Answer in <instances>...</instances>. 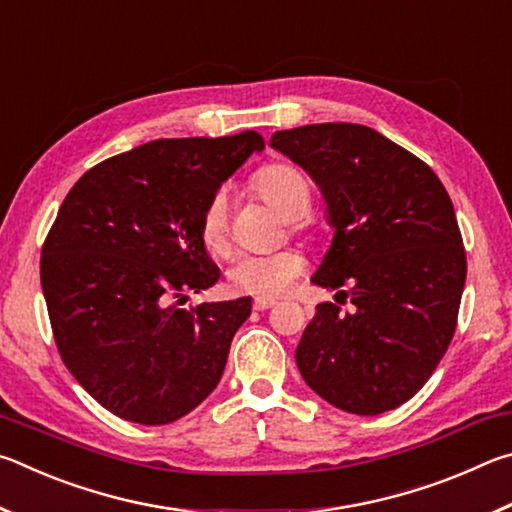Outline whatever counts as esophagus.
Instances as JSON below:
<instances>
[{
	"label": "esophagus",
	"mask_w": 512,
	"mask_h": 512,
	"mask_svg": "<svg viewBox=\"0 0 512 512\" xmlns=\"http://www.w3.org/2000/svg\"><path fill=\"white\" fill-rule=\"evenodd\" d=\"M273 305H275V300H271V298H255V302H253V307H255L257 311L271 309Z\"/></svg>",
	"instance_id": "obj_1"
}]
</instances>
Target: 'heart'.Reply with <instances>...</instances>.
I'll list each match as a JSON object with an SVG mask.
<instances>
[{
  "label": "heart",
  "mask_w": 512,
  "mask_h": 512,
  "mask_svg": "<svg viewBox=\"0 0 512 512\" xmlns=\"http://www.w3.org/2000/svg\"><path fill=\"white\" fill-rule=\"evenodd\" d=\"M255 189L282 216L296 221L309 212L311 185L305 173L287 162L266 164L257 171ZM201 239L212 255L230 250L228 194L219 189L210 196L201 214ZM305 271V257L298 250L284 248L268 255H241L228 268V287L239 296L277 298Z\"/></svg>",
  "instance_id": "heart-1"
}]
</instances>
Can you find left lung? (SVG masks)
I'll return each mask as SVG.
<instances>
[{"instance_id":"8db88e82","label":"left lung","mask_w":512,"mask_h":512,"mask_svg":"<svg viewBox=\"0 0 512 512\" xmlns=\"http://www.w3.org/2000/svg\"><path fill=\"white\" fill-rule=\"evenodd\" d=\"M271 146L325 196L334 228L311 282L336 291L302 332V379L357 415L397 409L427 384L456 332L467 259L452 198L429 164L361 124L277 131Z\"/></svg>"}]
</instances>
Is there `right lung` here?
I'll return each instance as SVG.
<instances>
[{
	"label": "right lung",
	"instance_id": "right-lung-1",
	"mask_svg": "<svg viewBox=\"0 0 512 512\" xmlns=\"http://www.w3.org/2000/svg\"><path fill=\"white\" fill-rule=\"evenodd\" d=\"M264 137L155 140L85 171L42 244L40 282L60 359L117 418L169 424L223 375L250 298L180 309L219 268L201 214Z\"/></svg>",
	"mask_w": 512,
	"mask_h": 512
}]
</instances>
